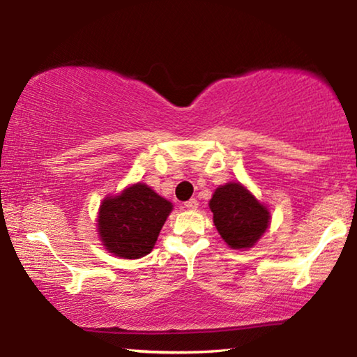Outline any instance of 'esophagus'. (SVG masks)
I'll return each mask as SVG.
<instances>
[{
    "label": "esophagus",
    "instance_id": "34e87169",
    "mask_svg": "<svg viewBox=\"0 0 357 357\" xmlns=\"http://www.w3.org/2000/svg\"><path fill=\"white\" fill-rule=\"evenodd\" d=\"M184 206L188 209H197V206H199V202H197L195 199H190L184 203Z\"/></svg>",
    "mask_w": 357,
    "mask_h": 357
}]
</instances>
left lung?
<instances>
[{
    "label": "left lung",
    "mask_w": 357,
    "mask_h": 357,
    "mask_svg": "<svg viewBox=\"0 0 357 357\" xmlns=\"http://www.w3.org/2000/svg\"><path fill=\"white\" fill-rule=\"evenodd\" d=\"M209 209L220 236L234 250L251 248L270 222L267 208L236 183L218 188L209 200Z\"/></svg>",
    "instance_id": "left-lung-1"
}]
</instances>
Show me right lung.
<instances>
[{"mask_svg": "<svg viewBox=\"0 0 357 357\" xmlns=\"http://www.w3.org/2000/svg\"><path fill=\"white\" fill-rule=\"evenodd\" d=\"M173 205L146 184H135L100 206L98 230L106 250L123 259H139L154 248Z\"/></svg>", "mask_w": 357, "mask_h": 357, "instance_id": "right-lung-1", "label": "right lung"}]
</instances>
